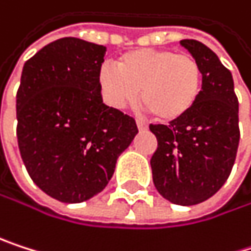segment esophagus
Listing matches in <instances>:
<instances>
[{
  "mask_svg": "<svg viewBox=\"0 0 251 251\" xmlns=\"http://www.w3.org/2000/svg\"><path fill=\"white\" fill-rule=\"evenodd\" d=\"M137 126L140 131H147L149 129V123L144 122V120H137Z\"/></svg>",
  "mask_w": 251,
  "mask_h": 251,
  "instance_id": "obj_1",
  "label": "esophagus"
}]
</instances>
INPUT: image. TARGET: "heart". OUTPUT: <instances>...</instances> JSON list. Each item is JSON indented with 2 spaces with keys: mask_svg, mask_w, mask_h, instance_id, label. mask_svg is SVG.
<instances>
[{
  "mask_svg": "<svg viewBox=\"0 0 251 251\" xmlns=\"http://www.w3.org/2000/svg\"><path fill=\"white\" fill-rule=\"evenodd\" d=\"M117 69L104 64L98 80L110 105L122 108L141 101L160 122H174L193 110L203 86L199 60L166 48H138L122 54Z\"/></svg>",
  "mask_w": 251,
  "mask_h": 251,
  "instance_id": "1",
  "label": "heart"
}]
</instances>
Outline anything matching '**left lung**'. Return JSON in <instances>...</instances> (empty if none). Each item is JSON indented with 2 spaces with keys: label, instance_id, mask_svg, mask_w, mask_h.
Returning a JSON list of instances; mask_svg holds the SVG:
<instances>
[{
  "label": "left lung",
  "instance_id": "obj_1",
  "mask_svg": "<svg viewBox=\"0 0 251 251\" xmlns=\"http://www.w3.org/2000/svg\"><path fill=\"white\" fill-rule=\"evenodd\" d=\"M199 60L203 86L190 113L166 125H150L157 138L151 156L153 182L169 201L199 204L226 182L238 150V98L231 72L204 44L182 39Z\"/></svg>",
  "mask_w": 251,
  "mask_h": 251
}]
</instances>
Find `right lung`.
Returning <instances> with one entry per match:
<instances>
[{
	"label": "right lung",
	"mask_w": 251,
	"mask_h": 251,
	"mask_svg": "<svg viewBox=\"0 0 251 251\" xmlns=\"http://www.w3.org/2000/svg\"><path fill=\"white\" fill-rule=\"evenodd\" d=\"M105 51L69 36L23 66L16 95L20 156L32 181L64 203L102 191L138 134L134 117L102 102L98 72Z\"/></svg>",
	"instance_id": "right-lung-1"
}]
</instances>
